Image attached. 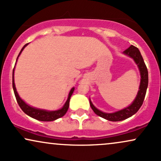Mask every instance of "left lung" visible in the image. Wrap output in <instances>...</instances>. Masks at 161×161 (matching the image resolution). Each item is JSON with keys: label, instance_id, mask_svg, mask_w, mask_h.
I'll return each mask as SVG.
<instances>
[{"label": "left lung", "instance_id": "1", "mask_svg": "<svg viewBox=\"0 0 161 161\" xmlns=\"http://www.w3.org/2000/svg\"><path fill=\"white\" fill-rule=\"evenodd\" d=\"M124 53L128 55L129 57H132L134 59V61H135L138 65L139 69H140V75H141L140 90H139L138 94L136 97L135 100L128 108L123 109L122 110L118 111V112L114 113V114L103 113L102 111L98 110V109L95 108L92 104V102H90L91 108L94 111L95 114L99 116L102 117V118L105 119L112 121V122H118V121L126 119L132 116L133 115L135 114L137 112L139 109L141 108L142 103H143L148 84V75L147 67H146V64H145L143 58H142L141 53H140L137 47L134 46V45H130L128 48H127L124 51Z\"/></svg>", "mask_w": 161, "mask_h": 161}]
</instances>
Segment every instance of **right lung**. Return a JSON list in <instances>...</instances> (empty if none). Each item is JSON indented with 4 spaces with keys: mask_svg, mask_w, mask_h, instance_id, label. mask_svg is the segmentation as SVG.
I'll return each mask as SVG.
<instances>
[{
    "mask_svg": "<svg viewBox=\"0 0 161 161\" xmlns=\"http://www.w3.org/2000/svg\"><path fill=\"white\" fill-rule=\"evenodd\" d=\"M27 44H26L25 46L22 47V49H21V51H20L19 56L20 55V53H21V51H23V49L25 48V46H27ZM19 56H18V57H19ZM13 90H14V93H15V98H16L17 102L21 110H22L26 114L28 115L29 116L32 117V118L39 121H42V122H51V121L56 120L57 119L60 118V117L64 116V115L66 114L67 110H68L69 109V101H70V98L75 90V88H72L70 92H69V94L68 99H67L66 102H65V104H64V106L63 107L62 109H60V110H56V111H46L44 110H39V109L32 108V107L29 106V105L25 104V102L21 100V98H20L19 96V94H18L16 89H15V83H14V69L13 71Z\"/></svg>",
    "mask_w": 161,
    "mask_h": 161,
    "instance_id": "right-lung-1",
    "label": "right lung"
}]
</instances>
